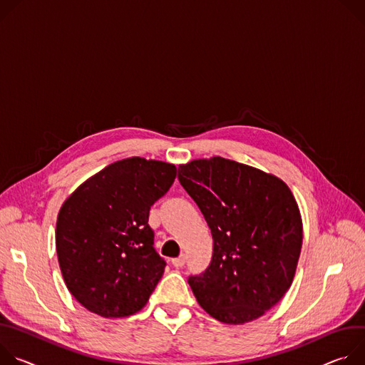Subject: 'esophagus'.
Returning a JSON list of instances; mask_svg holds the SVG:
<instances>
[{
  "instance_id": "esophagus-1",
  "label": "esophagus",
  "mask_w": 365,
  "mask_h": 365,
  "mask_svg": "<svg viewBox=\"0 0 365 365\" xmlns=\"http://www.w3.org/2000/svg\"><path fill=\"white\" fill-rule=\"evenodd\" d=\"M171 264H173L175 268H181V267L185 264V257L181 255V257H178V258H174V259L171 261Z\"/></svg>"
}]
</instances>
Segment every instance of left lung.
<instances>
[{
  "label": "left lung",
  "instance_id": "8db88e82",
  "mask_svg": "<svg viewBox=\"0 0 365 365\" xmlns=\"http://www.w3.org/2000/svg\"><path fill=\"white\" fill-rule=\"evenodd\" d=\"M178 180L213 236L210 265L188 284L212 317L258 319L290 289L303 244L296 198L275 175L213 156L178 168Z\"/></svg>",
  "mask_w": 365,
  "mask_h": 365
}]
</instances>
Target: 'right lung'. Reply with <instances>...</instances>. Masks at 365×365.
I'll return each mask as SVG.
<instances>
[{
	"label": "right lung",
	"mask_w": 365,
	"mask_h": 365,
	"mask_svg": "<svg viewBox=\"0 0 365 365\" xmlns=\"http://www.w3.org/2000/svg\"><path fill=\"white\" fill-rule=\"evenodd\" d=\"M177 168L139 156L121 159L81 184L62 205L56 252L65 284L87 310L126 317L149 300L165 269L148 225Z\"/></svg>",
	"instance_id": "obj_1"
}]
</instances>
